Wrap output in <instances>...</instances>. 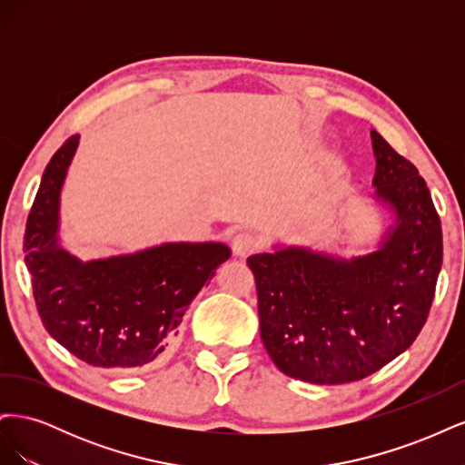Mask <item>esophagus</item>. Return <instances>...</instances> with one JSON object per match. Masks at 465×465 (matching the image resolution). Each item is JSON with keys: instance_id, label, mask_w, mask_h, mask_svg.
<instances>
[{"instance_id": "34e87169", "label": "esophagus", "mask_w": 465, "mask_h": 465, "mask_svg": "<svg viewBox=\"0 0 465 465\" xmlns=\"http://www.w3.org/2000/svg\"><path fill=\"white\" fill-rule=\"evenodd\" d=\"M258 248H260V238L248 231L236 232L232 238V252L238 258H246L250 254H254Z\"/></svg>"}]
</instances>
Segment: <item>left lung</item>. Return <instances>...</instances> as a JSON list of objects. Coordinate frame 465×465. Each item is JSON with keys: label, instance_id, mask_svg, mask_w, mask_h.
<instances>
[{"label": "left lung", "instance_id": "1", "mask_svg": "<svg viewBox=\"0 0 465 465\" xmlns=\"http://www.w3.org/2000/svg\"><path fill=\"white\" fill-rule=\"evenodd\" d=\"M372 184L396 224L372 254L341 260L306 248L254 254L260 333L275 367L312 384L355 382L415 341L442 265V227L417 166L371 132Z\"/></svg>", "mask_w": 465, "mask_h": 465}]
</instances>
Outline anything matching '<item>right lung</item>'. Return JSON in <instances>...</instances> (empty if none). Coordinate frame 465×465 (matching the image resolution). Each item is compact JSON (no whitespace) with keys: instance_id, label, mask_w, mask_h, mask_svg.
Returning <instances> with one entry per match:
<instances>
[{"instance_id":"right-lung-1","label":"right lung","mask_w":465,"mask_h":465,"mask_svg":"<svg viewBox=\"0 0 465 465\" xmlns=\"http://www.w3.org/2000/svg\"><path fill=\"white\" fill-rule=\"evenodd\" d=\"M79 135L54 153L26 219L25 263L46 331L69 353L103 369H142L178 326L215 270L221 242H168L135 254L81 262L58 244L60 192Z\"/></svg>"}]
</instances>
